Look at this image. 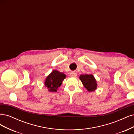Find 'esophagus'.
<instances>
[{
    "label": "esophagus",
    "mask_w": 134,
    "mask_h": 134,
    "mask_svg": "<svg viewBox=\"0 0 134 134\" xmlns=\"http://www.w3.org/2000/svg\"><path fill=\"white\" fill-rule=\"evenodd\" d=\"M77 75V73L75 72H71L70 73V76L71 77H76Z\"/></svg>",
    "instance_id": "1"
}]
</instances>
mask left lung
I'll use <instances>...</instances> for the list:
<instances>
[{"label": "left lung", "mask_w": 134, "mask_h": 134, "mask_svg": "<svg viewBox=\"0 0 134 134\" xmlns=\"http://www.w3.org/2000/svg\"><path fill=\"white\" fill-rule=\"evenodd\" d=\"M80 79L81 80L85 87L88 91H93L96 89L97 83L94 77L92 75H82L80 77Z\"/></svg>", "instance_id": "8db88e82"}]
</instances>
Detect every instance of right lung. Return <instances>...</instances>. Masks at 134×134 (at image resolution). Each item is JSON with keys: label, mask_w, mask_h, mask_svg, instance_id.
<instances>
[{"label": "right lung", "mask_w": 134, "mask_h": 134, "mask_svg": "<svg viewBox=\"0 0 134 134\" xmlns=\"http://www.w3.org/2000/svg\"><path fill=\"white\" fill-rule=\"evenodd\" d=\"M65 78L66 75L64 73L54 70L46 79L45 86L50 92H57V88L61 86Z\"/></svg>", "instance_id": "obj_1"}]
</instances>
